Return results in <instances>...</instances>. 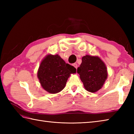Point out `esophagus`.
<instances>
[{"mask_svg": "<svg viewBox=\"0 0 134 134\" xmlns=\"http://www.w3.org/2000/svg\"><path fill=\"white\" fill-rule=\"evenodd\" d=\"M73 66L75 68H76V69H77V68H78V65H77V64H76V63L73 64Z\"/></svg>", "mask_w": 134, "mask_h": 134, "instance_id": "obj_1", "label": "esophagus"}]
</instances>
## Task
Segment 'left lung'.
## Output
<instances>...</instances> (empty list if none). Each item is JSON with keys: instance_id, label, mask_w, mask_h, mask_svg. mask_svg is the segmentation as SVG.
Segmentation results:
<instances>
[{"instance_id": "8db88e82", "label": "left lung", "mask_w": 134, "mask_h": 134, "mask_svg": "<svg viewBox=\"0 0 134 134\" xmlns=\"http://www.w3.org/2000/svg\"><path fill=\"white\" fill-rule=\"evenodd\" d=\"M77 72L85 89L91 93L101 89L108 78L106 65L97 56L86 55L82 57Z\"/></svg>"}]
</instances>
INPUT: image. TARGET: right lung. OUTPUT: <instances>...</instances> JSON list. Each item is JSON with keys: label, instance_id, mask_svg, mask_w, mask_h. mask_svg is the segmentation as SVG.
Segmentation results:
<instances>
[{"label": "right lung", "instance_id": "1", "mask_svg": "<svg viewBox=\"0 0 134 134\" xmlns=\"http://www.w3.org/2000/svg\"><path fill=\"white\" fill-rule=\"evenodd\" d=\"M76 69L65 63L59 55L48 54L42 60L37 71L41 86L47 92L58 93L64 89L68 78L76 73Z\"/></svg>", "mask_w": 134, "mask_h": 134}]
</instances>
